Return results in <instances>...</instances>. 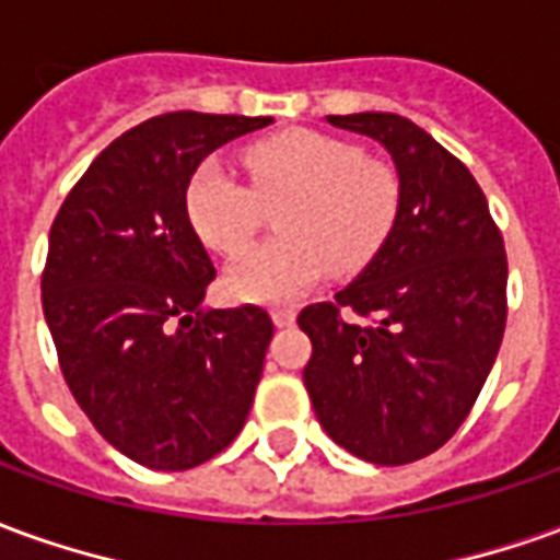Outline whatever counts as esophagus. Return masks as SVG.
<instances>
[{"label": "esophagus", "mask_w": 560, "mask_h": 560, "mask_svg": "<svg viewBox=\"0 0 560 560\" xmlns=\"http://www.w3.org/2000/svg\"><path fill=\"white\" fill-rule=\"evenodd\" d=\"M293 320H296V312H293L291 305H279V308H272V324H276V327H291Z\"/></svg>", "instance_id": "esophagus-1"}]
</instances>
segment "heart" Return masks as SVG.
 Masks as SVG:
<instances>
[{"label": "heart", "mask_w": 560, "mask_h": 560, "mask_svg": "<svg viewBox=\"0 0 560 560\" xmlns=\"http://www.w3.org/2000/svg\"><path fill=\"white\" fill-rule=\"evenodd\" d=\"M240 183L219 161H203L185 185V215L200 243L236 257L280 209L272 244L245 253L224 276L245 303H288L327 269L357 276L375 260L401 219L405 179L389 159L351 140L291 128L243 149Z\"/></svg>", "instance_id": "1"}]
</instances>
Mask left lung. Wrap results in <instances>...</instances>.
Returning <instances> with one entry per match:
<instances>
[{"mask_svg":"<svg viewBox=\"0 0 560 560\" xmlns=\"http://www.w3.org/2000/svg\"><path fill=\"white\" fill-rule=\"evenodd\" d=\"M327 122L389 149L405 203L363 276L296 317L312 339L305 389L336 444L375 465H408L456 434L492 372L506 327L504 236L468 167L411 119Z\"/></svg>","mask_w":560,"mask_h":560,"instance_id":"8db88e82","label":"left lung"}]
</instances>
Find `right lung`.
<instances>
[{
    "mask_svg": "<svg viewBox=\"0 0 560 560\" xmlns=\"http://www.w3.org/2000/svg\"><path fill=\"white\" fill-rule=\"evenodd\" d=\"M272 116L173 110L128 128L56 212L42 305L59 369L104 441L155 470L219 456L245 425L272 317L197 305L215 279L185 185Z\"/></svg>",
    "mask_w": 560,
    "mask_h": 560,
    "instance_id": "1",
    "label": "right lung"
}]
</instances>
